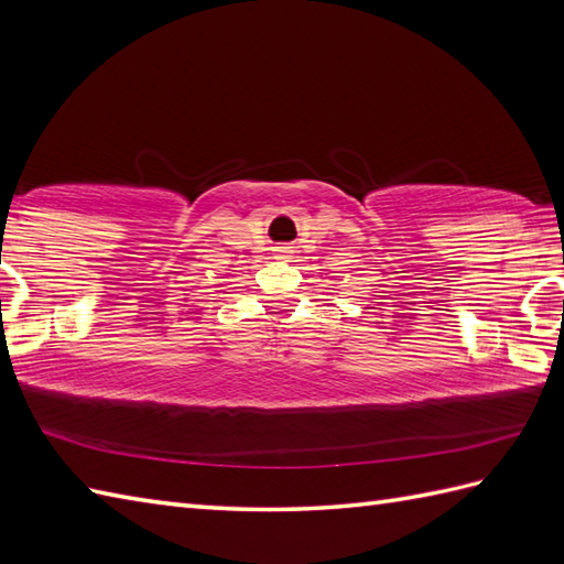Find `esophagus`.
Returning a JSON list of instances; mask_svg holds the SVG:
<instances>
[{
    "instance_id": "esophagus-1",
    "label": "esophagus",
    "mask_w": 564,
    "mask_h": 564,
    "mask_svg": "<svg viewBox=\"0 0 564 564\" xmlns=\"http://www.w3.org/2000/svg\"><path fill=\"white\" fill-rule=\"evenodd\" d=\"M292 251V246H274V258H290Z\"/></svg>"
}]
</instances>
